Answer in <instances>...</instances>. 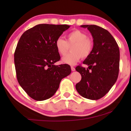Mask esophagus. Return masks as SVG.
Here are the masks:
<instances>
[{
    "label": "esophagus",
    "instance_id": "1",
    "mask_svg": "<svg viewBox=\"0 0 131 131\" xmlns=\"http://www.w3.org/2000/svg\"><path fill=\"white\" fill-rule=\"evenodd\" d=\"M71 69L72 71H75V68L74 67H71Z\"/></svg>",
    "mask_w": 131,
    "mask_h": 131
}]
</instances>
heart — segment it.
Segmentation results:
<instances>
[{"mask_svg": "<svg viewBox=\"0 0 131 131\" xmlns=\"http://www.w3.org/2000/svg\"><path fill=\"white\" fill-rule=\"evenodd\" d=\"M55 44L57 52L61 56L65 55L71 46V52L62 58L63 63L70 65H74L82 57H88L94 49L93 40L88 37L85 32L79 29L69 32L67 36V40L61 37L57 38Z\"/></svg>", "mask_w": 131, "mask_h": 131, "instance_id": "obj_1", "label": "heart"}]
</instances>
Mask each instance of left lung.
<instances>
[{
    "instance_id": "8db88e82",
    "label": "left lung",
    "mask_w": 131,
    "mask_h": 131,
    "mask_svg": "<svg viewBox=\"0 0 131 131\" xmlns=\"http://www.w3.org/2000/svg\"><path fill=\"white\" fill-rule=\"evenodd\" d=\"M92 36L94 49L83 63L76 70L81 80L76 84L79 94L90 100H99L108 92L118 79L119 70V49L118 43L107 30L97 25H82Z\"/></svg>"
}]
</instances>
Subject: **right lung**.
Returning a JSON list of instances; mask_svg holds the SVG:
<instances>
[{
    "label": "right lung",
    "mask_w": 131,
    "mask_h": 131,
    "mask_svg": "<svg viewBox=\"0 0 131 131\" xmlns=\"http://www.w3.org/2000/svg\"><path fill=\"white\" fill-rule=\"evenodd\" d=\"M70 26L40 24L25 31L14 53L17 80L31 98L42 101L50 98L63 78L70 74L67 64L55 65L60 59L55 40Z\"/></svg>",
    "instance_id": "add662e5"
}]
</instances>
